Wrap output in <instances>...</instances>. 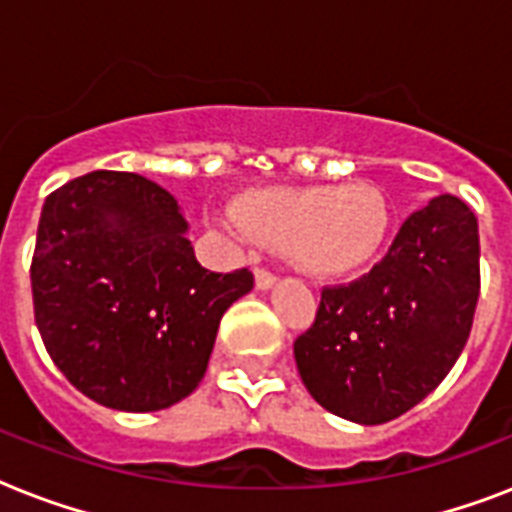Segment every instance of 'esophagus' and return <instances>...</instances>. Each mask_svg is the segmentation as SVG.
Instances as JSON below:
<instances>
[{
  "label": "esophagus",
  "mask_w": 512,
  "mask_h": 512,
  "mask_svg": "<svg viewBox=\"0 0 512 512\" xmlns=\"http://www.w3.org/2000/svg\"><path fill=\"white\" fill-rule=\"evenodd\" d=\"M255 287L260 289V292H268V289L276 287V276L268 271H263V268H257L255 271Z\"/></svg>",
  "instance_id": "34e87169"
}]
</instances>
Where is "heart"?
<instances>
[{"mask_svg":"<svg viewBox=\"0 0 512 512\" xmlns=\"http://www.w3.org/2000/svg\"><path fill=\"white\" fill-rule=\"evenodd\" d=\"M236 239L257 236L287 249L297 271L342 279L377 257L390 228L388 201L369 183L271 185L244 193L239 215H225Z\"/></svg>","mask_w":512,"mask_h":512,"instance_id":"b5f03b06","label":"heart"}]
</instances>
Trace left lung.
Instances as JSON below:
<instances>
[{"label": "left lung", "instance_id": "obj_1", "mask_svg": "<svg viewBox=\"0 0 512 512\" xmlns=\"http://www.w3.org/2000/svg\"><path fill=\"white\" fill-rule=\"evenodd\" d=\"M478 255V220L465 201L444 193L412 212L364 279L321 292L313 327L295 342L308 393L358 425L420 404L468 342Z\"/></svg>", "mask_w": 512, "mask_h": 512}]
</instances>
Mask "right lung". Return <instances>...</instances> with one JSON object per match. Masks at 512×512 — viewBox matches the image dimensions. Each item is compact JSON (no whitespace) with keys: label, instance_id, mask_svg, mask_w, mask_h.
<instances>
[{"label":"right lung","instance_id":"obj_1","mask_svg":"<svg viewBox=\"0 0 512 512\" xmlns=\"http://www.w3.org/2000/svg\"><path fill=\"white\" fill-rule=\"evenodd\" d=\"M247 268H201L170 191L98 170L47 196L31 292L44 348L84 396L159 412L199 388L223 313L252 289Z\"/></svg>","mask_w":512,"mask_h":512}]
</instances>
